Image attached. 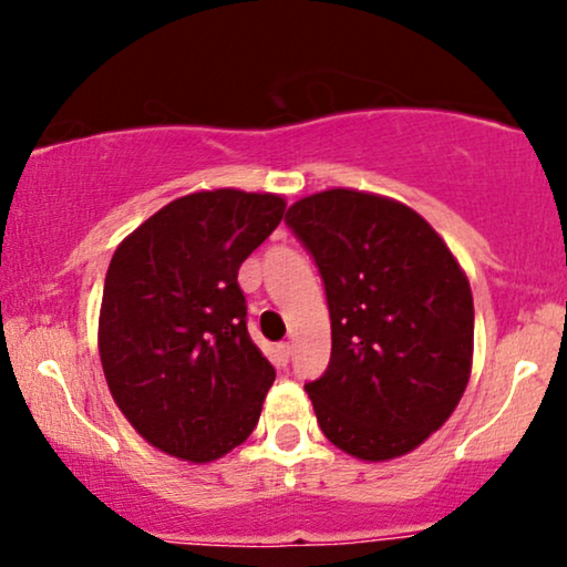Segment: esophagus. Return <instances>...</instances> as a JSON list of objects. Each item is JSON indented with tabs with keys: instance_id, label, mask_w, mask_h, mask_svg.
Returning <instances> with one entry per match:
<instances>
[{
	"instance_id": "esophagus-1",
	"label": "esophagus",
	"mask_w": 567,
	"mask_h": 567,
	"mask_svg": "<svg viewBox=\"0 0 567 567\" xmlns=\"http://www.w3.org/2000/svg\"><path fill=\"white\" fill-rule=\"evenodd\" d=\"M278 355H281V361H284V363L289 361V355H291V343H278Z\"/></svg>"
}]
</instances>
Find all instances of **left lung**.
I'll return each mask as SVG.
<instances>
[{"label": "left lung", "instance_id": "1", "mask_svg": "<svg viewBox=\"0 0 567 567\" xmlns=\"http://www.w3.org/2000/svg\"><path fill=\"white\" fill-rule=\"evenodd\" d=\"M286 224L328 293L330 363L305 384L322 433L363 462L413 452L470 382L475 307L462 266L421 214L377 193H312Z\"/></svg>", "mask_w": 567, "mask_h": 567}]
</instances>
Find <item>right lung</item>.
Listing matches in <instances>:
<instances>
[{
	"label": "right lung",
	"mask_w": 567,
	"mask_h": 567,
	"mask_svg": "<svg viewBox=\"0 0 567 567\" xmlns=\"http://www.w3.org/2000/svg\"><path fill=\"white\" fill-rule=\"evenodd\" d=\"M284 212L276 193L196 190L115 247L100 361L115 405L159 452L206 464L258 425L276 369L247 332L237 270Z\"/></svg>",
	"instance_id": "obj_1"
}]
</instances>
